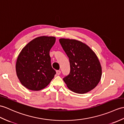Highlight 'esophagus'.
<instances>
[{"mask_svg":"<svg viewBox=\"0 0 124 124\" xmlns=\"http://www.w3.org/2000/svg\"><path fill=\"white\" fill-rule=\"evenodd\" d=\"M61 71L60 70H57V71H56V74H57V75H60V74H61Z\"/></svg>","mask_w":124,"mask_h":124,"instance_id":"esophagus-1","label":"esophagus"}]
</instances>
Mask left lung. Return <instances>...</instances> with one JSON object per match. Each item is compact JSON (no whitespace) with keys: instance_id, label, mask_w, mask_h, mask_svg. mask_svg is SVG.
I'll use <instances>...</instances> for the list:
<instances>
[{"instance_id":"1","label":"left lung","mask_w":124,"mask_h":124,"mask_svg":"<svg viewBox=\"0 0 124 124\" xmlns=\"http://www.w3.org/2000/svg\"><path fill=\"white\" fill-rule=\"evenodd\" d=\"M59 42L70 61V73L63 79L68 88L80 94L94 89L102 74L96 54L87 45L76 39H60Z\"/></svg>"}]
</instances>
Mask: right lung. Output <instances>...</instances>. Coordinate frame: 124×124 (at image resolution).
I'll use <instances>...</instances> for the list:
<instances>
[{
  "instance_id": "add662e5",
  "label": "right lung",
  "mask_w": 124,
  "mask_h": 124,
  "mask_svg": "<svg viewBox=\"0 0 124 124\" xmlns=\"http://www.w3.org/2000/svg\"><path fill=\"white\" fill-rule=\"evenodd\" d=\"M55 37L41 36L22 49L16 64L17 76L25 87L33 91L44 89L56 74L52 67L50 51Z\"/></svg>"
}]
</instances>
